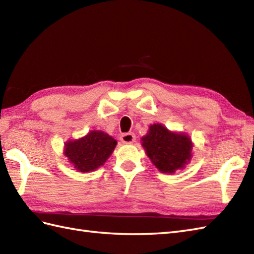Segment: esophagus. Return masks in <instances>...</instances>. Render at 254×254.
Returning a JSON list of instances; mask_svg holds the SVG:
<instances>
[{"mask_svg":"<svg viewBox=\"0 0 254 254\" xmlns=\"http://www.w3.org/2000/svg\"><path fill=\"white\" fill-rule=\"evenodd\" d=\"M120 139L122 142H125V144H133L136 137L133 133H126V134L121 135Z\"/></svg>","mask_w":254,"mask_h":254,"instance_id":"esophagus-1","label":"esophagus"}]
</instances>
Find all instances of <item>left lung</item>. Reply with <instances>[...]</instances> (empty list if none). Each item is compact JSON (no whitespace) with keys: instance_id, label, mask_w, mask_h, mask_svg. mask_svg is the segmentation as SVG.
Returning a JSON list of instances; mask_svg holds the SVG:
<instances>
[{"instance_id":"1","label":"left lung","mask_w":254,"mask_h":254,"mask_svg":"<svg viewBox=\"0 0 254 254\" xmlns=\"http://www.w3.org/2000/svg\"><path fill=\"white\" fill-rule=\"evenodd\" d=\"M147 157L161 173L174 174L184 170L192 159L193 142L183 132L170 131L161 123H153L141 137Z\"/></svg>"}]
</instances>
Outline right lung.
<instances>
[{
	"mask_svg": "<svg viewBox=\"0 0 254 254\" xmlns=\"http://www.w3.org/2000/svg\"><path fill=\"white\" fill-rule=\"evenodd\" d=\"M116 146L117 140L112 136L92 129L83 137L65 142L63 153L76 171L89 173L105 164Z\"/></svg>",
	"mask_w": 254,
	"mask_h": 254,
	"instance_id": "add662e5",
	"label": "right lung"
}]
</instances>
